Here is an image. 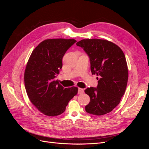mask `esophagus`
I'll return each mask as SVG.
<instances>
[{"label":"esophagus","instance_id":"34e87169","mask_svg":"<svg viewBox=\"0 0 149 149\" xmlns=\"http://www.w3.org/2000/svg\"><path fill=\"white\" fill-rule=\"evenodd\" d=\"M84 93V89H82V88H78V94H83Z\"/></svg>","mask_w":149,"mask_h":149}]
</instances>
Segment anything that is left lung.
<instances>
[{
	"instance_id": "left-lung-1",
	"label": "left lung",
	"mask_w": 149,
	"mask_h": 149,
	"mask_svg": "<svg viewBox=\"0 0 149 149\" xmlns=\"http://www.w3.org/2000/svg\"><path fill=\"white\" fill-rule=\"evenodd\" d=\"M89 57L92 74L100 76L96 88L84 90L90 102L85 107L88 113L102 116L118 106L125 93L128 68L123 50L106 40L83 39L76 43Z\"/></svg>"
}]
</instances>
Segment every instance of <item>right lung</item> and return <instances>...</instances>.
Instances as JSON below:
<instances>
[{
	"label": "right lung",
	"mask_w": 149,
	"mask_h": 149,
	"mask_svg": "<svg viewBox=\"0 0 149 149\" xmlns=\"http://www.w3.org/2000/svg\"><path fill=\"white\" fill-rule=\"evenodd\" d=\"M76 42L74 39L45 40L31 53L24 73L26 94L31 102L43 114L56 116L64 112L78 88H65L55 80L62 68L66 51Z\"/></svg>",
	"instance_id": "add662e5"
}]
</instances>
